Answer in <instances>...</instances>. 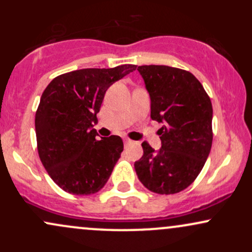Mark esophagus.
I'll list each match as a JSON object with an SVG mask.
<instances>
[{
	"label": "esophagus",
	"instance_id": "esophagus-1",
	"mask_svg": "<svg viewBox=\"0 0 252 252\" xmlns=\"http://www.w3.org/2000/svg\"><path fill=\"white\" fill-rule=\"evenodd\" d=\"M131 143H134V142H132L130 138H124V144H126V146H129V144H131Z\"/></svg>",
	"mask_w": 252,
	"mask_h": 252
}]
</instances>
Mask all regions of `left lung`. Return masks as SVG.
<instances>
[{
  "mask_svg": "<svg viewBox=\"0 0 252 252\" xmlns=\"http://www.w3.org/2000/svg\"><path fill=\"white\" fill-rule=\"evenodd\" d=\"M152 100L153 121L162 147L155 152L142 143L143 155L135 162L146 189L158 194H175L193 184L211 152L212 103L192 73L164 65L138 66Z\"/></svg>",
  "mask_w": 252,
  "mask_h": 252,
  "instance_id": "1",
  "label": "left lung"
}]
</instances>
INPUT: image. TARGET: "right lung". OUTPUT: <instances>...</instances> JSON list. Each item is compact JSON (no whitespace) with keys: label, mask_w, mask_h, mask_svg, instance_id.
Returning <instances> with one entry per match:
<instances>
[{"label":"right lung","mask_w":252,"mask_h":252,"mask_svg":"<svg viewBox=\"0 0 252 252\" xmlns=\"http://www.w3.org/2000/svg\"><path fill=\"white\" fill-rule=\"evenodd\" d=\"M136 70V65L83 68L54 78L43 91L35 114L39 158L60 189L76 195L104 187L121 153L123 141L111 135L97 140L90 129L106 90Z\"/></svg>","instance_id":"add662e5"}]
</instances>
